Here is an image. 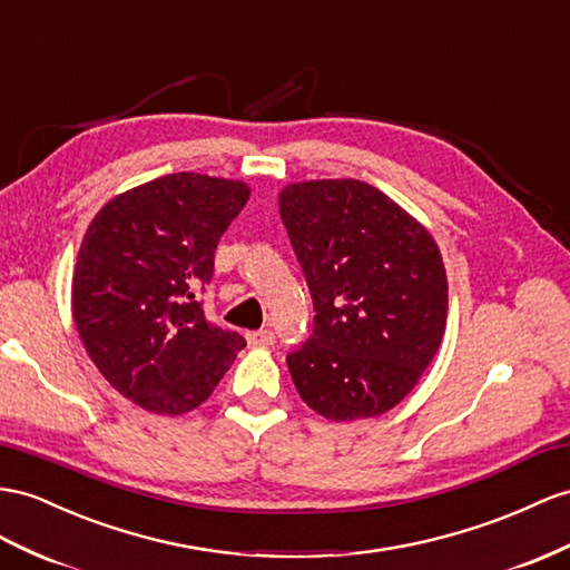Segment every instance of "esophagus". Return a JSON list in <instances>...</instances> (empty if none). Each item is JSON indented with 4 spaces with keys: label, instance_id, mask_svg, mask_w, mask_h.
Wrapping results in <instances>:
<instances>
[{
    "label": "esophagus",
    "instance_id": "esophagus-1",
    "mask_svg": "<svg viewBox=\"0 0 570 570\" xmlns=\"http://www.w3.org/2000/svg\"><path fill=\"white\" fill-rule=\"evenodd\" d=\"M247 344L250 346H272L274 344V332L272 330H255V332H247Z\"/></svg>",
    "mask_w": 570,
    "mask_h": 570
}]
</instances>
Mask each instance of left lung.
<instances>
[{
  "label": "left lung",
  "instance_id": "left-lung-1",
  "mask_svg": "<svg viewBox=\"0 0 570 570\" xmlns=\"http://www.w3.org/2000/svg\"><path fill=\"white\" fill-rule=\"evenodd\" d=\"M279 212L315 311L311 337L286 356L301 400L330 421L390 412L443 340L448 279L435 240L361 180L288 185Z\"/></svg>",
  "mask_w": 570,
  "mask_h": 570
}]
</instances>
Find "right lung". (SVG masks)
Here are the masks:
<instances>
[{
    "mask_svg": "<svg viewBox=\"0 0 570 570\" xmlns=\"http://www.w3.org/2000/svg\"><path fill=\"white\" fill-rule=\"evenodd\" d=\"M245 183L173 173L110 199L86 230L71 311L106 381L141 410L178 416L207 400L245 346L204 315L214 253Z\"/></svg>",
    "mask_w": 570,
    "mask_h": 570,
    "instance_id": "1",
    "label": "right lung"
}]
</instances>
